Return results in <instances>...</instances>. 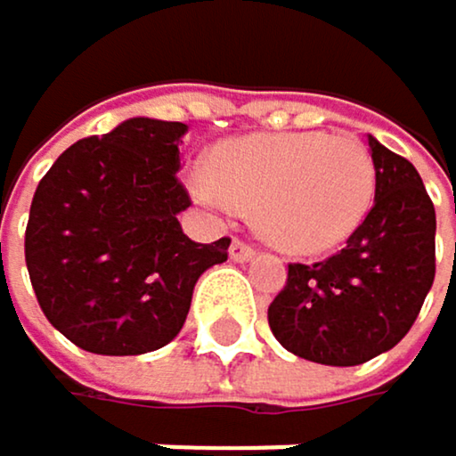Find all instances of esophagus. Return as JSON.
Here are the masks:
<instances>
[{"mask_svg": "<svg viewBox=\"0 0 456 456\" xmlns=\"http://www.w3.org/2000/svg\"><path fill=\"white\" fill-rule=\"evenodd\" d=\"M231 258L239 261V264H245V261H253V258H256V250H253L250 245H245V241L233 239V241H231Z\"/></svg>", "mask_w": 456, "mask_h": 456, "instance_id": "obj_1", "label": "esophagus"}]
</instances>
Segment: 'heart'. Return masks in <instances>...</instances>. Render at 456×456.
Returning <instances> with one entry per match:
<instances>
[{"label": "heart", "instance_id": "obj_1", "mask_svg": "<svg viewBox=\"0 0 456 456\" xmlns=\"http://www.w3.org/2000/svg\"><path fill=\"white\" fill-rule=\"evenodd\" d=\"M374 159L349 134L283 132L220 142L187 187L208 208L250 206L258 233L291 256L327 253L361 228L374 198Z\"/></svg>", "mask_w": 456, "mask_h": 456}]
</instances>
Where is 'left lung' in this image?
Segmentation results:
<instances>
[{
  "instance_id": "8db88e82",
  "label": "left lung",
  "mask_w": 456,
  "mask_h": 456,
  "mask_svg": "<svg viewBox=\"0 0 456 456\" xmlns=\"http://www.w3.org/2000/svg\"><path fill=\"white\" fill-rule=\"evenodd\" d=\"M374 206L346 248L319 264H289L269 305L273 336L322 366H358L394 349L435 281V206L419 170L369 134Z\"/></svg>"
}]
</instances>
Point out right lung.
<instances>
[{
    "instance_id": "1",
    "label": "right lung",
    "mask_w": 456,
    "mask_h": 456,
    "mask_svg": "<svg viewBox=\"0 0 456 456\" xmlns=\"http://www.w3.org/2000/svg\"><path fill=\"white\" fill-rule=\"evenodd\" d=\"M187 123L129 118L70 145L37 183L24 236L46 319L95 354H145L170 344L208 266L231 239L192 241L175 170Z\"/></svg>"
}]
</instances>
